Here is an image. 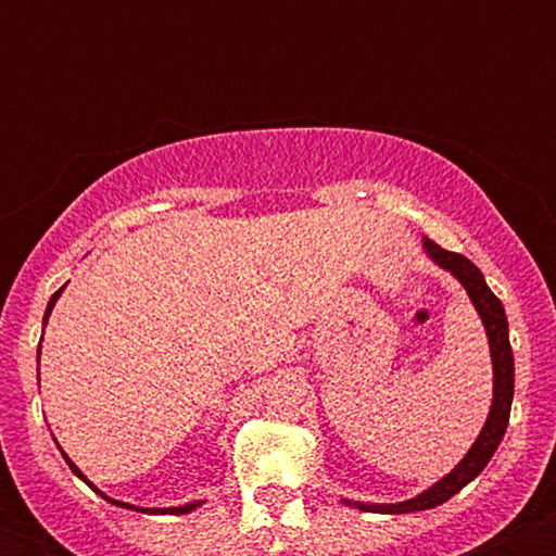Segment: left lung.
I'll list each match as a JSON object with an SVG mask.
<instances>
[{
  "instance_id": "1",
  "label": "left lung",
  "mask_w": 556,
  "mask_h": 556,
  "mask_svg": "<svg viewBox=\"0 0 556 556\" xmlns=\"http://www.w3.org/2000/svg\"><path fill=\"white\" fill-rule=\"evenodd\" d=\"M426 253L437 261L439 266L446 271L455 274L460 279L470 300H473L478 316H481L483 327H486L489 348H491V363H494V400H491V410L486 424H483L481 433H478L476 444L470 446L468 455L457 463V468L452 473H446L442 481L433 483L431 489H426L424 494H418L416 500L397 502V504H361V502H348L355 504L358 509L366 513H384V515H405V513H418V509H431L439 504L452 500L463 486H468L473 478L486 468V463L494 457L496 446H500L504 431L509 424V407H513V392H515V361H513V348H509V331H507V316H504L502 300L489 290L486 279L478 271L473 261H468L460 253L444 251L442 245L424 238Z\"/></svg>"
}]
</instances>
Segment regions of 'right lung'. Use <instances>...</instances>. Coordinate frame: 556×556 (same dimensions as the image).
Wrapping results in <instances>:
<instances>
[{
	"mask_svg": "<svg viewBox=\"0 0 556 556\" xmlns=\"http://www.w3.org/2000/svg\"><path fill=\"white\" fill-rule=\"evenodd\" d=\"M62 290H65V287H60V290H56L54 292V295H52V300H49V305H47V314H43V324H47L49 321V314H52V308H54V303H56V298H60L62 295ZM38 353H41V348H38ZM62 457H65V460H67V465H70V470H73V473L75 476H78V478H83V481H86L88 483V486H91L93 491H99V489H96L93 486V483L91 481H88V478L86 476H83L80 473V470H78V465H75L73 460H70V457L65 455V452H62ZM99 496H104V500L106 502H112V504H117V507H125V509H138V513H151V515H156V513H172V515H185V513H190V509H195L198 507V504H201V502H190V504H182V507H167V509H162V507H156V509H146V507H136V504H127V502H117V500H110V496H106V494H101V491H99Z\"/></svg>",
	"mask_w": 556,
	"mask_h": 556,
	"instance_id": "obj_1",
	"label": "right lung"
}]
</instances>
